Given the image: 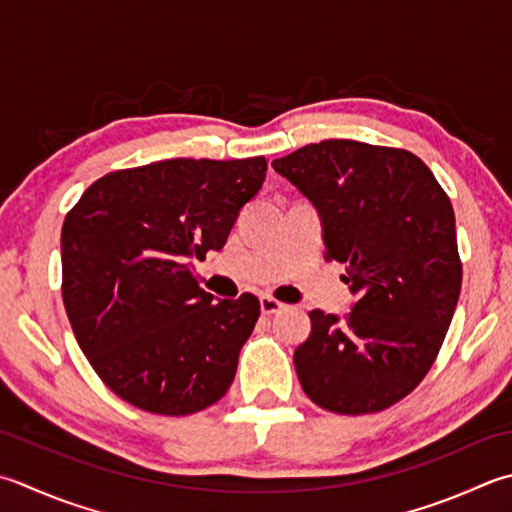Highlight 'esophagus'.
I'll use <instances>...</instances> for the list:
<instances>
[{
	"instance_id": "34e87169",
	"label": "esophagus",
	"mask_w": 512,
	"mask_h": 512,
	"mask_svg": "<svg viewBox=\"0 0 512 512\" xmlns=\"http://www.w3.org/2000/svg\"><path fill=\"white\" fill-rule=\"evenodd\" d=\"M259 308H262V313H264V315H275V313H279V310L284 308V304H282V302H277L275 297L262 295V297H259Z\"/></svg>"
}]
</instances>
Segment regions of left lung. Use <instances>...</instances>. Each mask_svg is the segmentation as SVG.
Returning <instances> with one entry per match:
<instances>
[{"mask_svg":"<svg viewBox=\"0 0 512 512\" xmlns=\"http://www.w3.org/2000/svg\"><path fill=\"white\" fill-rule=\"evenodd\" d=\"M273 168L315 206L326 259L346 264L357 295L346 317L308 315L299 384L330 413L393 406L433 366L462 290L448 195L417 155L353 139L308 144Z\"/></svg>","mask_w":512,"mask_h":512,"instance_id":"8db88e82","label":"left lung"}]
</instances>
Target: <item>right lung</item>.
I'll return each instance as SVG.
<instances>
[{"label":"right lung","instance_id":"1","mask_svg":"<svg viewBox=\"0 0 512 512\" xmlns=\"http://www.w3.org/2000/svg\"><path fill=\"white\" fill-rule=\"evenodd\" d=\"M266 159H164L97 179L62 226V297L79 348L124 402L193 415L226 395L259 317L190 270L224 248Z\"/></svg>","mask_w":512,"mask_h":512}]
</instances>
